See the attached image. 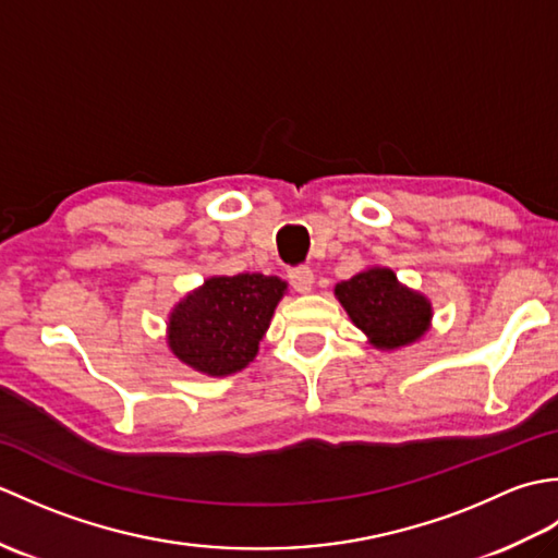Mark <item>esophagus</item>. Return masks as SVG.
<instances>
[{
	"label": "esophagus",
	"instance_id": "1",
	"mask_svg": "<svg viewBox=\"0 0 558 558\" xmlns=\"http://www.w3.org/2000/svg\"><path fill=\"white\" fill-rule=\"evenodd\" d=\"M288 278H290V286H292L294 290H298V292H302V294L314 290V270H312L310 266L290 268Z\"/></svg>",
	"mask_w": 558,
	"mask_h": 558
}]
</instances>
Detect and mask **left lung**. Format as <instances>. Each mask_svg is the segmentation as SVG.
I'll list each match as a JSON object with an SVG mask.
<instances>
[{"instance_id":"1","label":"left lung","mask_w":558,"mask_h":558,"mask_svg":"<svg viewBox=\"0 0 558 558\" xmlns=\"http://www.w3.org/2000/svg\"><path fill=\"white\" fill-rule=\"evenodd\" d=\"M336 298L352 324L378 350H396L420 340L432 324V302L400 286L390 268H366L336 286Z\"/></svg>"}]
</instances>
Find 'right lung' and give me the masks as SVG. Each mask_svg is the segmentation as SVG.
<instances>
[{
    "mask_svg": "<svg viewBox=\"0 0 558 558\" xmlns=\"http://www.w3.org/2000/svg\"><path fill=\"white\" fill-rule=\"evenodd\" d=\"M288 282L264 272L213 276L170 312L168 345L194 372L228 376L256 357Z\"/></svg>",
    "mask_w": 558,
    "mask_h": 558,
    "instance_id": "obj_1",
    "label": "right lung"
}]
</instances>
